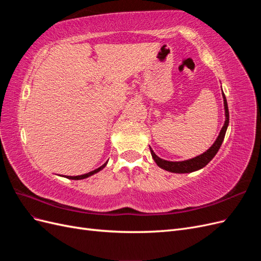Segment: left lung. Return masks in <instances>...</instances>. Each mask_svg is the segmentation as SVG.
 <instances>
[{
    "label": "left lung",
    "instance_id": "obj_1",
    "mask_svg": "<svg viewBox=\"0 0 261 261\" xmlns=\"http://www.w3.org/2000/svg\"><path fill=\"white\" fill-rule=\"evenodd\" d=\"M222 97H223L224 112H225L224 125H223V127L221 128L218 138L216 139L215 143H213V145L207 150V151L193 158V159H188L185 161H168V160H163V159H161V158L158 156L153 152V150L150 148V152H151V155H152L153 160L156 163L158 167L165 170V171L172 172V173H191V172L198 171V170L204 168L213 159V156L217 154L221 145H222V143H223V139H224L225 133H226L227 126H228V120H230L227 102H226V98L224 96L223 91H222Z\"/></svg>",
    "mask_w": 261,
    "mask_h": 261
}]
</instances>
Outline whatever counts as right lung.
<instances>
[{"instance_id": "obj_1", "label": "right lung", "mask_w": 261, "mask_h": 261, "mask_svg": "<svg viewBox=\"0 0 261 261\" xmlns=\"http://www.w3.org/2000/svg\"><path fill=\"white\" fill-rule=\"evenodd\" d=\"M107 163H108V161H107L105 164H102L100 168H98V169H96V170H93V171H91V172H89V173H86V174L77 175V176H65V177H66V178H69V179H84V178H87V177H89V176H91V175H93V174H96V173L100 172L101 170H103V169L106 168Z\"/></svg>"}]
</instances>
